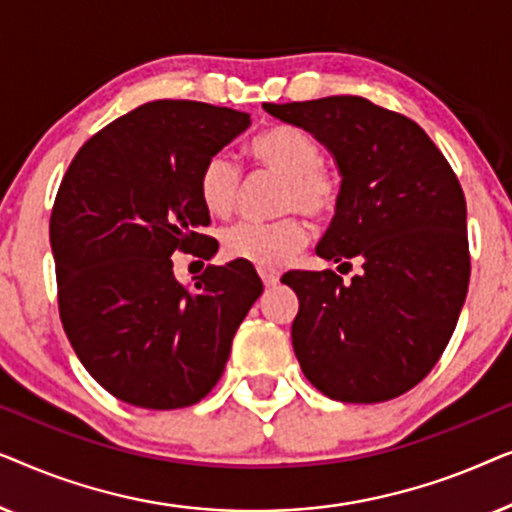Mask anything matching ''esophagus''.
<instances>
[{
	"label": "esophagus",
	"instance_id": "esophagus-1",
	"mask_svg": "<svg viewBox=\"0 0 512 512\" xmlns=\"http://www.w3.org/2000/svg\"><path fill=\"white\" fill-rule=\"evenodd\" d=\"M258 275H261L265 286H275L279 282V272L277 270H268V268H258Z\"/></svg>",
	"mask_w": 512,
	"mask_h": 512
}]
</instances>
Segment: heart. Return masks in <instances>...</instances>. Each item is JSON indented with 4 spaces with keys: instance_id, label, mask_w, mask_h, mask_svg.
<instances>
[{
    "instance_id": "b5f03b06",
    "label": "heart",
    "mask_w": 512,
    "mask_h": 512,
    "mask_svg": "<svg viewBox=\"0 0 512 512\" xmlns=\"http://www.w3.org/2000/svg\"><path fill=\"white\" fill-rule=\"evenodd\" d=\"M251 158L265 172L282 177L277 212H303L310 219H328L340 205L342 177L324 163V153L310 132L296 125H275L249 144ZM242 186L240 165L228 153H214L202 165L198 193L212 216H228L235 209ZM307 242V228L296 214L270 223L242 221L223 230V254L258 268H282Z\"/></svg>"
}]
</instances>
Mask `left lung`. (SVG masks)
I'll return each mask as SVG.
<instances>
[{"instance_id": "1", "label": "left lung", "mask_w": 512, "mask_h": 512, "mask_svg": "<svg viewBox=\"0 0 512 512\" xmlns=\"http://www.w3.org/2000/svg\"><path fill=\"white\" fill-rule=\"evenodd\" d=\"M263 109L333 153L342 198L317 254L361 261L349 284L333 270L282 277L300 303L291 326L300 368L333 401L401 396L443 356L466 300L471 254L457 174L415 121L363 97Z\"/></svg>"}]
</instances>
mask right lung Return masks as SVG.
<instances>
[{"label": "right lung", "mask_w": 512, "mask_h": 512, "mask_svg": "<svg viewBox=\"0 0 512 512\" xmlns=\"http://www.w3.org/2000/svg\"><path fill=\"white\" fill-rule=\"evenodd\" d=\"M251 125L205 102L158 100L116 118L67 167L51 214L58 307L83 368L121 401L149 410L198 403L263 293L251 263L209 265L195 289L174 251L209 261L200 230L202 165Z\"/></svg>", "instance_id": "1"}]
</instances>
